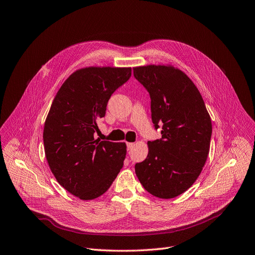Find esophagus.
Returning <instances> with one entry per match:
<instances>
[{
	"instance_id": "34e87169",
	"label": "esophagus",
	"mask_w": 255,
	"mask_h": 255,
	"mask_svg": "<svg viewBox=\"0 0 255 255\" xmlns=\"http://www.w3.org/2000/svg\"><path fill=\"white\" fill-rule=\"evenodd\" d=\"M133 147H134V143L133 142H127V149L128 150H131Z\"/></svg>"
}]
</instances>
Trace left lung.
Segmentation results:
<instances>
[{
	"label": "left lung",
	"instance_id": "obj_1",
	"mask_svg": "<svg viewBox=\"0 0 255 255\" xmlns=\"http://www.w3.org/2000/svg\"><path fill=\"white\" fill-rule=\"evenodd\" d=\"M135 79L150 94L155 129L161 138L148 141V156L135 164L145 190L161 199L181 195L194 184L206 162L212 120L197 86L173 65L133 68Z\"/></svg>",
	"mask_w": 255,
	"mask_h": 255
}]
</instances>
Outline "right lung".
<instances>
[{"label": "right lung", "instance_id": "1", "mask_svg": "<svg viewBox=\"0 0 255 255\" xmlns=\"http://www.w3.org/2000/svg\"><path fill=\"white\" fill-rule=\"evenodd\" d=\"M131 68L88 66L74 72L52 102L43 127L46 158L58 183L81 200L103 195L126 157V143L95 139L108 100Z\"/></svg>", "mask_w": 255, "mask_h": 255}]
</instances>
